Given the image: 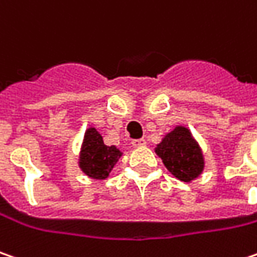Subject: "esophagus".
Returning <instances> with one entry per match:
<instances>
[{
	"label": "esophagus",
	"instance_id": "34e87169",
	"mask_svg": "<svg viewBox=\"0 0 257 257\" xmlns=\"http://www.w3.org/2000/svg\"><path fill=\"white\" fill-rule=\"evenodd\" d=\"M132 145L135 146V148H141V146L146 145V141L145 139H134L132 141Z\"/></svg>",
	"mask_w": 257,
	"mask_h": 257
}]
</instances>
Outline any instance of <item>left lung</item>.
<instances>
[{
  "label": "left lung",
  "mask_w": 257,
  "mask_h": 257,
  "mask_svg": "<svg viewBox=\"0 0 257 257\" xmlns=\"http://www.w3.org/2000/svg\"><path fill=\"white\" fill-rule=\"evenodd\" d=\"M166 169L182 182H190L203 171V155L198 142L185 126H176L156 146Z\"/></svg>",
  "instance_id": "obj_1"
}]
</instances>
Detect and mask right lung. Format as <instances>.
Instances as JSON below:
<instances>
[{
    "label": "right lung",
    "mask_w": 257,
    "mask_h": 257,
    "mask_svg": "<svg viewBox=\"0 0 257 257\" xmlns=\"http://www.w3.org/2000/svg\"><path fill=\"white\" fill-rule=\"evenodd\" d=\"M122 155L116 146H106L101 134L95 128L85 132L79 155V168L92 179H105Z\"/></svg>",
    "instance_id": "obj_1"
}]
</instances>
